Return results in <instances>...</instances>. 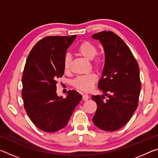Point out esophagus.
<instances>
[{"label":"esophagus","instance_id":"obj_1","mask_svg":"<svg viewBox=\"0 0 158 158\" xmlns=\"http://www.w3.org/2000/svg\"><path fill=\"white\" fill-rule=\"evenodd\" d=\"M82 99H83V100L86 101L89 99V96L86 95V94H84V95H83V96H82Z\"/></svg>","mask_w":158,"mask_h":158}]
</instances>
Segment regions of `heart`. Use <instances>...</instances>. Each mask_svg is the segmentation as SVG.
<instances>
[{"instance_id": "1", "label": "heart", "mask_w": 158, "mask_h": 158, "mask_svg": "<svg viewBox=\"0 0 158 158\" xmlns=\"http://www.w3.org/2000/svg\"><path fill=\"white\" fill-rule=\"evenodd\" d=\"M79 56L85 59L92 60V65L95 69H100L103 66L104 60L102 56L97 53L98 49L95 45L89 41H83L77 49ZM73 57L67 53L63 58V67L65 72H68L71 68ZM98 78L94 74L77 77L73 81V85L77 90L83 92H89L91 90L97 81Z\"/></svg>"}]
</instances>
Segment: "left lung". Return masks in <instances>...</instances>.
Wrapping results in <instances>:
<instances>
[{
    "instance_id": "left-lung-1",
    "label": "left lung",
    "mask_w": 158,
    "mask_h": 158,
    "mask_svg": "<svg viewBox=\"0 0 158 158\" xmlns=\"http://www.w3.org/2000/svg\"><path fill=\"white\" fill-rule=\"evenodd\" d=\"M99 40L105 53L102 77L98 82L104 95H93L97 104L93 121L100 129L113 132L123 127L139 104L141 90L139 68L125 42L112 31H103L92 36Z\"/></svg>"
}]
</instances>
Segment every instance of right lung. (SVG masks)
<instances>
[{"label":"right lung","instance_id":"right-lung-1","mask_svg":"<svg viewBox=\"0 0 158 158\" xmlns=\"http://www.w3.org/2000/svg\"><path fill=\"white\" fill-rule=\"evenodd\" d=\"M76 38L47 36L29 53L22 75L23 106L32 122L44 132H54L68 124L82 96L69 90L66 98L56 93L58 79L64 74L63 58Z\"/></svg>","mask_w":158,"mask_h":158}]
</instances>
